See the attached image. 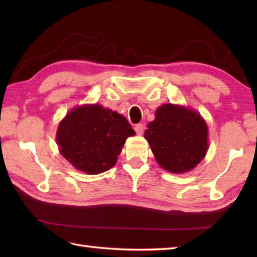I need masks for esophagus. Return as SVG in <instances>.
I'll use <instances>...</instances> for the list:
<instances>
[{
	"label": "esophagus",
	"mask_w": 257,
	"mask_h": 257,
	"mask_svg": "<svg viewBox=\"0 0 257 257\" xmlns=\"http://www.w3.org/2000/svg\"><path fill=\"white\" fill-rule=\"evenodd\" d=\"M135 132H136L137 135H143V133H144V125H143V123H138L135 125Z\"/></svg>",
	"instance_id": "esophagus-1"
}]
</instances>
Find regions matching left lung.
<instances>
[{"instance_id":"8db88e82","label":"left lung","mask_w":257,"mask_h":257,"mask_svg":"<svg viewBox=\"0 0 257 257\" xmlns=\"http://www.w3.org/2000/svg\"><path fill=\"white\" fill-rule=\"evenodd\" d=\"M144 137L160 167L177 175L196 168L208 150L206 121L194 108L178 104L158 107Z\"/></svg>"}]
</instances>
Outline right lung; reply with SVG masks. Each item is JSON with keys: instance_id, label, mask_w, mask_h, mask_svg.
<instances>
[{"instance_id": "add662e5", "label": "right lung", "mask_w": 257, "mask_h": 257, "mask_svg": "<svg viewBox=\"0 0 257 257\" xmlns=\"http://www.w3.org/2000/svg\"><path fill=\"white\" fill-rule=\"evenodd\" d=\"M136 134L123 115L101 104L73 107L60 121L56 143L72 167L98 175L114 167L125 141Z\"/></svg>"}]
</instances>
